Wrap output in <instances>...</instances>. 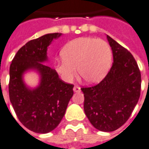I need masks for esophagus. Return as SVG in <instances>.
<instances>
[{"instance_id": "1", "label": "esophagus", "mask_w": 149, "mask_h": 149, "mask_svg": "<svg viewBox=\"0 0 149 149\" xmlns=\"http://www.w3.org/2000/svg\"><path fill=\"white\" fill-rule=\"evenodd\" d=\"M73 91L74 92H79L80 91V87H78V86H74V87H73Z\"/></svg>"}]
</instances>
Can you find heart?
<instances>
[{
    "label": "heart",
    "instance_id": "1",
    "mask_svg": "<svg viewBox=\"0 0 149 149\" xmlns=\"http://www.w3.org/2000/svg\"><path fill=\"white\" fill-rule=\"evenodd\" d=\"M62 55V58L55 60L54 68L65 82H71L78 70L85 82L98 83L107 75L112 64V51L109 44L94 37L72 40L65 45Z\"/></svg>",
    "mask_w": 149,
    "mask_h": 149
}]
</instances>
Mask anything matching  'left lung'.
Segmentation results:
<instances>
[{
    "mask_svg": "<svg viewBox=\"0 0 149 149\" xmlns=\"http://www.w3.org/2000/svg\"><path fill=\"white\" fill-rule=\"evenodd\" d=\"M113 63L98 84L83 87L84 109L94 127L104 132L117 130L127 121L137 105L141 77L138 64L127 50L107 35Z\"/></svg>",
    "mask_w": 149,
    "mask_h": 149,
    "instance_id": "left-lung-1",
    "label": "left lung"
}]
</instances>
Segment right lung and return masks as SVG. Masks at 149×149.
<instances>
[{"label": "right lung", "mask_w": 149, "mask_h": 149, "mask_svg": "<svg viewBox=\"0 0 149 149\" xmlns=\"http://www.w3.org/2000/svg\"><path fill=\"white\" fill-rule=\"evenodd\" d=\"M62 33L45 34L27 42L11 62L9 70L10 102L20 123L38 134H47L58 127L73 95V85L65 84L54 70L46 65L47 47ZM33 70L40 76L34 88L24 82L23 75Z\"/></svg>", "instance_id": "1"}]
</instances>
